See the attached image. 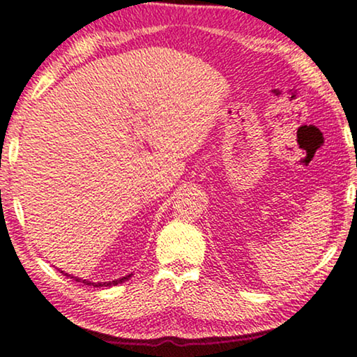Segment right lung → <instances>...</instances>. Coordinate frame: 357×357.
<instances>
[{
    "instance_id": "add662e5",
    "label": "right lung",
    "mask_w": 357,
    "mask_h": 357,
    "mask_svg": "<svg viewBox=\"0 0 357 357\" xmlns=\"http://www.w3.org/2000/svg\"><path fill=\"white\" fill-rule=\"evenodd\" d=\"M63 273V271H61ZM66 276H69V278H74L76 281H81L79 278H76V276H71V275H68V273H64ZM130 278V275H127V276H124V278H119V280H114V281H105V283H91V281H86V280H82V283H86V284H89V286H94V288H100V286H116V284H119V283H124L126 280H129Z\"/></svg>"
}]
</instances>
